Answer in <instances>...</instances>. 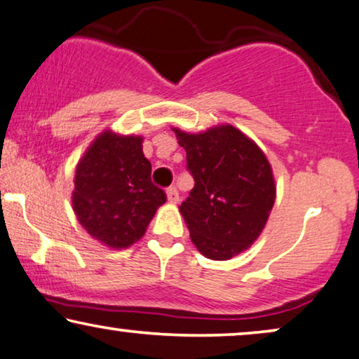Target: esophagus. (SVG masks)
Segmentation results:
<instances>
[{"label":"esophagus","mask_w":359,"mask_h":359,"mask_svg":"<svg viewBox=\"0 0 359 359\" xmlns=\"http://www.w3.org/2000/svg\"><path fill=\"white\" fill-rule=\"evenodd\" d=\"M166 198H168V203H171V204L178 203L180 194H178V191H176V188H173V186H171V188L166 189Z\"/></svg>","instance_id":"1"}]
</instances>
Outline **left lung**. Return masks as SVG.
Masks as SVG:
<instances>
[{
    "instance_id": "8db88e82",
    "label": "left lung",
    "mask_w": 359,
    "mask_h": 359,
    "mask_svg": "<svg viewBox=\"0 0 359 359\" xmlns=\"http://www.w3.org/2000/svg\"><path fill=\"white\" fill-rule=\"evenodd\" d=\"M186 150L194 188L180 212L205 258L230 259L263 232L276 199L271 165L262 149L233 126L201 134L173 129Z\"/></svg>"
}]
</instances>
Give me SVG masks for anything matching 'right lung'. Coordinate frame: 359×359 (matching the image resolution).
I'll return each mask as SVG.
<instances>
[{
  "mask_svg": "<svg viewBox=\"0 0 359 359\" xmlns=\"http://www.w3.org/2000/svg\"><path fill=\"white\" fill-rule=\"evenodd\" d=\"M140 135L104 130L76 165L73 210L93 238L106 247L127 248L144 237L163 189L151 183V165Z\"/></svg>",
  "mask_w": 359,
  "mask_h": 359,
  "instance_id": "add662e5",
  "label": "right lung"
}]
</instances>
